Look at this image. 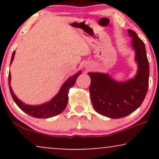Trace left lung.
Wrapping results in <instances>:
<instances>
[{"instance_id": "left-lung-1", "label": "left lung", "mask_w": 159, "mask_h": 159, "mask_svg": "<svg viewBox=\"0 0 159 159\" xmlns=\"http://www.w3.org/2000/svg\"><path fill=\"white\" fill-rule=\"evenodd\" d=\"M132 47L136 52L138 71L135 77L127 82L114 81L107 74L88 73L89 88L93 108L98 114L109 118H122L140 107L147 94L149 82V62L145 43L132 30Z\"/></svg>"}]
</instances>
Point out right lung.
I'll return each instance as SVG.
<instances>
[{"label":"right lung","instance_id":"1","mask_svg":"<svg viewBox=\"0 0 159 159\" xmlns=\"http://www.w3.org/2000/svg\"><path fill=\"white\" fill-rule=\"evenodd\" d=\"M14 55L15 51L12 53L11 63L14 60ZM80 73H81V71H79L77 74H76V75L72 76V77L69 78L65 82V83L63 84L58 94L51 101L43 103L42 105L30 106L22 103L14 94L10 85L11 74L9 72V74H8V85H9L11 95L13 99H14L15 103H16V105L23 111H25L26 114H29L30 116L40 119L49 118V117L56 116V115L61 114L65 109V108L66 107L67 103H68L69 90V88H71L75 84L76 80H77L78 76L80 75Z\"/></svg>","mask_w":159,"mask_h":159}]
</instances>
